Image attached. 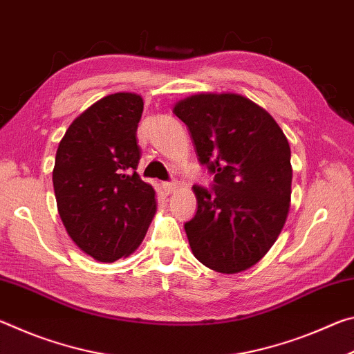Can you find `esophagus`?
Returning <instances> with one entry per match:
<instances>
[{"mask_svg": "<svg viewBox=\"0 0 354 354\" xmlns=\"http://www.w3.org/2000/svg\"><path fill=\"white\" fill-rule=\"evenodd\" d=\"M178 187V183L176 181H170V183H162V190L165 194H171L173 190Z\"/></svg>", "mask_w": 354, "mask_h": 354, "instance_id": "34e87169", "label": "esophagus"}]
</instances>
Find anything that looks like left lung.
<instances>
[{"instance_id":"1","label":"left lung","mask_w":354,"mask_h":354,"mask_svg":"<svg viewBox=\"0 0 354 354\" xmlns=\"http://www.w3.org/2000/svg\"><path fill=\"white\" fill-rule=\"evenodd\" d=\"M211 189L194 185L195 217L184 225L192 253L220 273L259 262L277 242L290 207V147L261 106L237 93H198L178 101Z\"/></svg>"}]
</instances>
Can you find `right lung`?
<instances>
[{"label":"right lung","instance_id":"1","mask_svg":"<svg viewBox=\"0 0 354 354\" xmlns=\"http://www.w3.org/2000/svg\"><path fill=\"white\" fill-rule=\"evenodd\" d=\"M140 95L98 100L59 142L53 185L61 220L77 247L113 262L139 248L156 214V192L137 175Z\"/></svg>","mask_w":354,"mask_h":354}]
</instances>
